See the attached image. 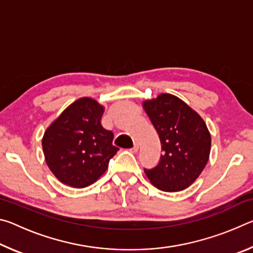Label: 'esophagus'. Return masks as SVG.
Listing matches in <instances>:
<instances>
[{
  "label": "esophagus",
  "mask_w": 253,
  "mask_h": 253,
  "mask_svg": "<svg viewBox=\"0 0 253 253\" xmlns=\"http://www.w3.org/2000/svg\"><path fill=\"white\" fill-rule=\"evenodd\" d=\"M130 152H131V153H137V152H138V145L135 144L134 147L130 148Z\"/></svg>",
  "instance_id": "obj_1"
}]
</instances>
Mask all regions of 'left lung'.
I'll return each instance as SVG.
<instances>
[{
	"label": "left lung",
	"mask_w": 253,
	"mask_h": 253,
	"mask_svg": "<svg viewBox=\"0 0 253 253\" xmlns=\"http://www.w3.org/2000/svg\"><path fill=\"white\" fill-rule=\"evenodd\" d=\"M143 107L160 137V162L144 169L158 190H185L202 173L211 151V135L200 115L169 93L144 101Z\"/></svg>",
	"instance_id": "1"
}]
</instances>
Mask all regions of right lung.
Segmentation results:
<instances>
[{"label":"right lung","instance_id":"1","mask_svg":"<svg viewBox=\"0 0 253 253\" xmlns=\"http://www.w3.org/2000/svg\"><path fill=\"white\" fill-rule=\"evenodd\" d=\"M104 107L84 97L67 107L46 128L42 148L51 172L76 188L91 185L106 172L117 153L113 131L101 126Z\"/></svg>","mask_w":253,"mask_h":253}]
</instances>
